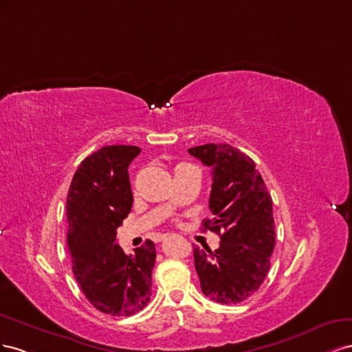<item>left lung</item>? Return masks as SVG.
Instances as JSON below:
<instances>
[{
    "mask_svg": "<svg viewBox=\"0 0 352 352\" xmlns=\"http://www.w3.org/2000/svg\"><path fill=\"white\" fill-rule=\"evenodd\" d=\"M188 153L212 168L209 209L204 228L219 236V248H195L202 292L219 304H237L254 295L270 270L276 245L273 200L255 162L230 144H204Z\"/></svg>",
    "mask_w": 352,
    "mask_h": 352,
    "instance_id": "obj_1",
    "label": "left lung"
}]
</instances>
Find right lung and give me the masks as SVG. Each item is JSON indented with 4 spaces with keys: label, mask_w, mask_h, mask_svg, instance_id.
<instances>
[{
    "label": "right lung",
    "mask_w": 352,
    "mask_h": 352,
    "mask_svg": "<svg viewBox=\"0 0 352 352\" xmlns=\"http://www.w3.org/2000/svg\"><path fill=\"white\" fill-rule=\"evenodd\" d=\"M137 146H104L78 166L66 200L67 248L76 282L89 304L104 314L133 316L152 295L156 248L152 240L125 255L116 228L131 212L128 166Z\"/></svg>",
    "instance_id": "add662e5"
}]
</instances>
